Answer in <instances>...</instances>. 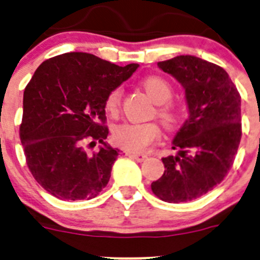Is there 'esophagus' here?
<instances>
[{"label": "esophagus", "mask_w": 260, "mask_h": 260, "mask_svg": "<svg viewBox=\"0 0 260 260\" xmlns=\"http://www.w3.org/2000/svg\"><path fill=\"white\" fill-rule=\"evenodd\" d=\"M128 156H129L131 158H133L135 161H137V162H142L147 158V154H145V153H135V152H129V153H128Z\"/></svg>", "instance_id": "esophagus-1"}]
</instances>
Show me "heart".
<instances>
[{"label":"heart","mask_w":260,"mask_h":260,"mask_svg":"<svg viewBox=\"0 0 260 260\" xmlns=\"http://www.w3.org/2000/svg\"><path fill=\"white\" fill-rule=\"evenodd\" d=\"M141 85L151 96L154 103L158 104L157 115L169 127L176 124L180 119V112L174 104L169 103L172 96V86L165 78L158 75H149L141 80ZM122 103V88H113L106 96L104 108L107 113L115 117L119 113ZM161 136V129L156 123H123L113 129L114 143L131 152H142L148 146L156 142Z\"/></svg>","instance_id":"b5f03b06"}]
</instances>
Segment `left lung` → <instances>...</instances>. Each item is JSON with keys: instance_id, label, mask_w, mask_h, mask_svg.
<instances>
[{"instance_id": "obj_1", "label": "left lung", "mask_w": 260, "mask_h": 260, "mask_svg": "<svg viewBox=\"0 0 260 260\" xmlns=\"http://www.w3.org/2000/svg\"><path fill=\"white\" fill-rule=\"evenodd\" d=\"M185 89L188 118L175 136L176 156L164 157L165 172L151 185L166 203H187L226 177L242 138L240 94L221 67L180 55L158 62Z\"/></svg>"}]
</instances>
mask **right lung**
Segmentation results:
<instances>
[{"label":"right lung","instance_id":"right-lung-1","mask_svg":"<svg viewBox=\"0 0 260 260\" xmlns=\"http://www.w3.org/2000/svg\"><path fill=\"white\" fill-rule=\"evenodd\" d=\"M138 64L118 67L86 52L45 60L23 91L20 140L34 179L60 200H90L111 179L119 149L106 142L104 101ZM98 140V152L83 145Z\"/></svg>","mask_w":260,"mask_h":260}]
</instances>
